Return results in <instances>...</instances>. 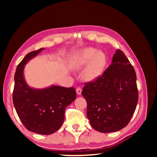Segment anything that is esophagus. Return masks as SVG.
<instances>
[{
  "label": "esophagus",
  "mask_w": 157,
  "mask_h": 157,
  "mask_svg": "<svg viewBox=\"0 0 157 157\" xmlns=\"http://www.w3.org/2000/svg\"><path fill=\"white\" fill-rule=\"evenodd\" d=\"M76 92H77V94L80 96V95L81 94V93H82V89H81V88L78 87L77 89H76Z\"/></svg>",
  "instance_id": "34e87169"
}]
</instances>
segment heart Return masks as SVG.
I'll return each mask as SVG.
<instances>
[{"instance_id":"b5f03b06","label":"heart","mask_w":157,"mask_h":157,"mask_svg":"<svg viewBox=\"0 0 157 157\" xmlns=\"http://www.w3.org/2000/svg\"><path fill=\"white\" fill-rule=\"evenodd\" d=\"M107 61V56L103 51L87 47L79 50L74 56L71 65L75 69H80L86 65L82 71V77L84 80L90 82L102 75Z\"/></svg>"}]
</instances>
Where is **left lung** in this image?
I'll return each mask as SVG.
<instances>
[{"label": "left lung", "instance_id": "left-lung-1", "mask_svg": "<svg viewBox=\"0 0 157 157\" xmlns=\"http://www.w3.org/2000/svg\"><path fill=\"white\" fill-rule=\"evenodd\" d=\"M82 95L87 117L94 129L102 133L121 130L130 122L138 101L136 74L123 52L117 50L101 77L86 83Z\"/></svg>", "mask_w": 157, "mask_h": 157}]
</instances>
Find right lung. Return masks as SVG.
Masks as SVG:
<instances>
[{
	"label": "right lung",
	"instance_id": "add662e5",
	"mask_svg": "<svg viewBox=\"0 0 157 157\" xmlns=\"http://www.w3.org/2000/svg\"><path fill=\"white\" fill-rule=\"evenodd\" d=\"M44 50L41 48L27 54L17 65L14 75L13 103L18 117L28 130L50 135L62 125L65 109L77 97L73 87L52 85L44 88H34L25 81L24 68L29 61Z\"/></svg>",
	"mask_w": 157,
	"mask_h": 157
}]
</instances>
